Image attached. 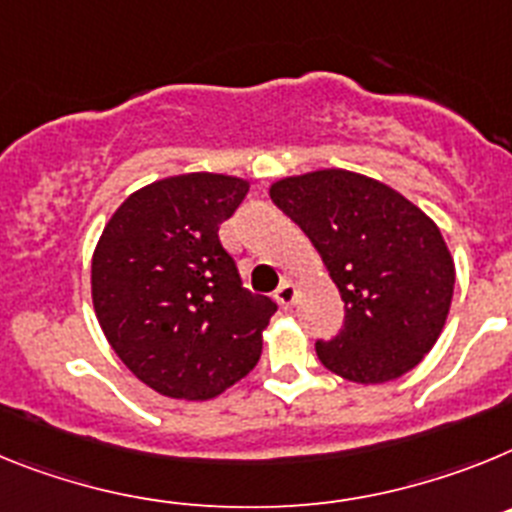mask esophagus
I'll list each match as a JSON object with an SVG mask.
<instances>
[{
	"label": "esophagus",
	"instance_id": "1",
	"mask_svg": "<svg viewBox=\"0 0 512 512\" xmlns=\"http://www.w3.org/2000/svg\"><path fill=\"white\" fill-rule=\"evenodd\" d=\"M275 301L281 304V309H291L293 301H296V286L291 281H283L275 291Z\"/></svg>",
	"mask_w": 512,
	"mask_h": 512
}]
</instances>
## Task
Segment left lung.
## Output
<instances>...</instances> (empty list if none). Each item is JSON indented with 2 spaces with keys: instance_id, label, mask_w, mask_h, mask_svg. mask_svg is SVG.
<instances>
[{
  "instance_id": "1",
  "label": "left lung",
  "mask_w": 512,
  "mask_h": 512,
  "mask_svg": "<svg viewBox=\"0 0 512 512\" xmlns=\"http://www.w3.org/2000/svg\"><path fill=\"white\" fill-rule=\"evenodd\" d=\"M270 198L304 229L345 301L342 330L317 340L322 366L355 384L412 371L451 309L456 270L441 229L397 190L348 170L286 177Z\"/></svg>"
}]
</instances>
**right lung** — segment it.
<instances>
[{"mask_svg": "<svg viewBox=\"0 0 512 512\" xmlns=\"http://www.w3.org/2000/svg\"><path fill=\"white\" fill-rule=\"evenodd\" d=\"M250 182L193 172L128 195L92 255V304L136 379L172 399H211L262 353L275 301L247 291L219 226Z\"/></svg>", "mask_w": 512, "mask_h": 512, "instance_id": "add662e5", "label": "right lung"}]
</instances>
